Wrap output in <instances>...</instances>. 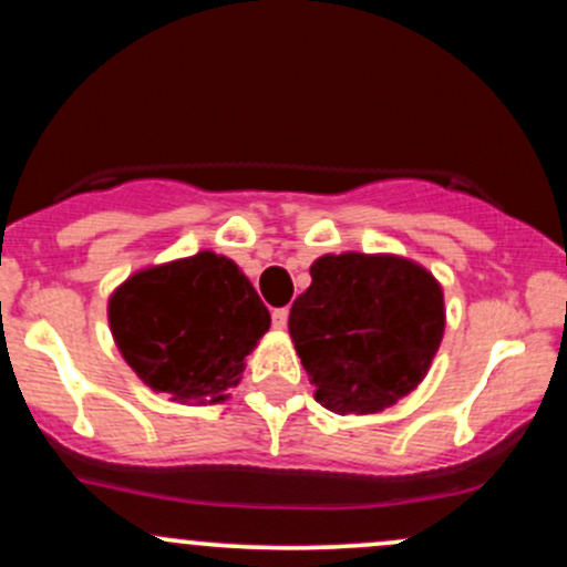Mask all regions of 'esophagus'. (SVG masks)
<instances>
[{"instance_id": "1", "label": "esophagus", "mask_w": 567, "mask_h": 567, "mask_svg": "<svg viewBox=\"0 0 567 567\" xmlns=\"http://www.w3.org/2000/svg\"><path fill=\"white\" fill-rule=\"evenodd\" d=\"M271 324H275V330L288 328V309H275V311H271Z\"/></svg>"}]
</instances>
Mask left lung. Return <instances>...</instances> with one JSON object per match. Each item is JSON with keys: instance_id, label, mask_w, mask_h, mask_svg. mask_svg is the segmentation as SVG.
<instances>
[{"instance_id": "obj_1", "label": "left lung", "mask_w": 567, "mask_h": 567, "mask_svg": "<svg viewBox=\"0 0 567 567\" xmlns=\"http://www.w3.org/2000/svg\"><path fill=\"white\" fill-rule=\"evenodd\" d=\"M290 306V338L333 413H381L424 381L445 333L442 285L389 252L317 258Z\"/></svg>"}]
</instances>
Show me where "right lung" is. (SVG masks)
Segmentation results:
<instances>
[{
	"label": "right lung",
	"mask_w": 567,
	"mask_h": 567,
	"mask_svg": "<svg viewBox=\"0 0 567 567\" xmlns=\"http://www.w3.org/2000/svg\"><path fill=\"white\" fill-rule=\"evenodd\" d=\"M271 317L231 258L213 250L135 271L109 298V328L135 375L175 402L218 405Z\"/></svg>",
	"instance_id": "add662e5"
}]
</instances>
